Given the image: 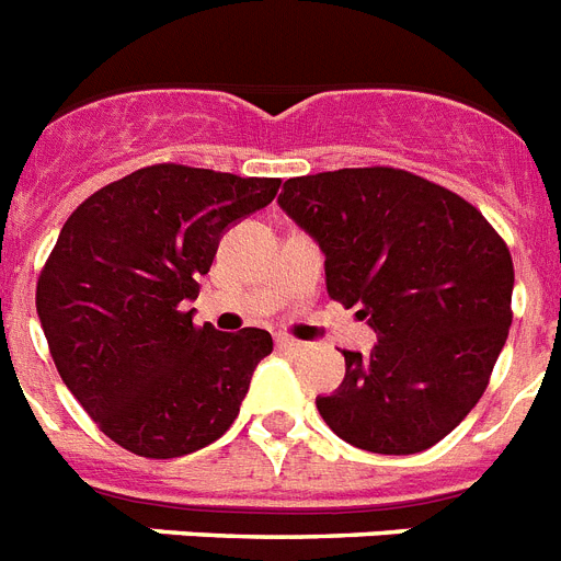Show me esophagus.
<instances>
[{
	"instance_id": "obj_1",
	"label": "esophagus",
	"mask_w": 561,
	"mask_h": 561,
	"mask_svg": "<svg viewBox=\"0 0 561 561\" xmlns=\"http://www.w3.org/2000/svg\"><path fill=\"white\" fill-rule=\"evenodd\" d=\"M276 347H282V351H305V342H299V339H290V336H276Z\"/></svg>"
}]
</instances>
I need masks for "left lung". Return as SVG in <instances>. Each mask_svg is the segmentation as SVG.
I'll list each match as a JSON object with an SVG mask.
<instances>
[{
    "label": "left lung",
    "mask_w": 561,
    "mask_h": 561,
    "mask_svg": "<svg viewBox=\"0 0 561 561\" xmlns=\"http://www.w3.org/2000/svg\"><path fill=\"white\" fill-rule=\"evenodd\" d=\"M279 208L324 253V285L359 305L376 342L342 351L345 379L317 408L339 439L408 456L479 402L511 328L513 262L473 205L397 168L285 182Z\"/></svg>",
    "instance_id": "left-lung-1"
}]
</instances>
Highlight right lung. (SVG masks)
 Segmentation results:
<instances>
[{"instance_id":"1","label":"right lung","mask_w":561,"mask_h":561,"mask_svg":"<svg viewBox=\"0 0 561 561\" xmlns=\"http://www.w3.org/2000/svg\"><path fill=\"white\" fill-rule=\"evenodd\" d=\"M279 179L153 164L84 199L36 285L56 370L99 431L145 459H173L233 425L267 331L193 328L219 239Z\"/></svg>"}]
</instances>
